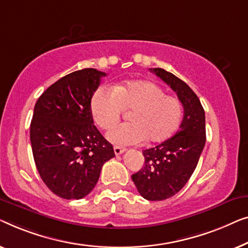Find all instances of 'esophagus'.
I'll return each instance as SVG.
<instances>
[{"label":"esophagus","instance_id":"obj_1","mask_svg":"<svg viewBox=\"0 0 248 248\" xmlns=\"http://www.w3.org/2000/svg\"><path fill=\"white\" fill-rule=\"evenodd\" d=\"M113 151H114V154L118 156V155H121V154H123V153H124L125 149L123 148V147H119V146H114Z\"/></svg>","mask_w":248,"mask_h":248}]
</instances>
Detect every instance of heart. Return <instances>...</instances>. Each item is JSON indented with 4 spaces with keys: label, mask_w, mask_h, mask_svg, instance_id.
<instances>
[{
    "label": "heart",
    "mask_w": 248,
    "mask_h": 248,
    "mask_svg": "<svg viewBox=\"0 0 248 248\" xmlns=\"http://www.w3.org/2000/svg\"><path fill=\"white\" fill-rule=\"evenodd\" d=\"M123 110L130 123L113 128L108 139L117 145H135L145 139L149 144L166 140L182 120L183 107L175 97L166 95L160 86L148 81H132L113 91L99 88L91 99L94 124L109 130L120 120Z\"/></svg>",
    "instance_id": "obj_1"
}]
</instances>
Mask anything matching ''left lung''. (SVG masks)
Masks as SVG:
<instances>
[{"mask_svg": "<svg viewBox=\"0 0 248 248\" xmlns=\"http://www.w3.org/2000/svg\"><path fill=\"white\" fill-rule=\"evenodd\" d=\"M170 86L183 104L184 116L176 134L154 148L142 151L144 167L132 174L138 192L149 201L175 195L192 175L205 144V116L190 86L163 68H151Z\"/></svg>", "mask_w": 248, "mask_h": 248, "instance_id": "8db88e82", "label": "left lung"}]
</instances>
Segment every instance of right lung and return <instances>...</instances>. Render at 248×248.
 <instances>
[{
	"label": "right lung",
	"instance_id": "right-lung-1",
	"mask_svg": "<svg viewBox=\"0 0 248 248\" xmlns=\"http://www.w3.org/2000/svg\"><path fill=\"white\" fill-rule=\"evenodd\" d=\"M107 74L84 68L64 76L38 99L30 124L37 170L62 199H82L94 189L112 145L93 124L91 99Z\"/></svg>",
	"mask_w": 248,
	"mask_h": 248
}]
</instances>
